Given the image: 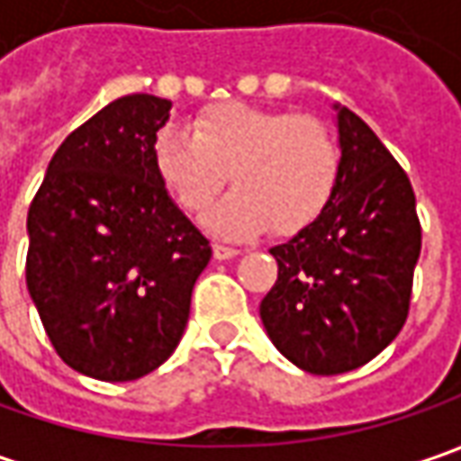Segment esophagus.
<instances>
[{
  "label": "esophagus",
  "instance_id": "34e87169",
  "mask_svg": "<svg viewBox=\"0 0 461 461\" xmlns=\"http://www.w3.org/2000/svg\"><path fill=\"white\" fill-rule=\"evenodd\" d=\"M212 254H215V258H233V257H239L240 249H236V246H228V243H215V246H212Z\"/></svg>",
  "mask_w": 461,
  "mask_h": 461
}]
</instances>
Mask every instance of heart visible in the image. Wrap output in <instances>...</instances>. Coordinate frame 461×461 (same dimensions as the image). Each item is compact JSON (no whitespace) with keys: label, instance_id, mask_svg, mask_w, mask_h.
Wrapping results in <instances>:
<instances>
[{"label":"heart","instance_id":"obj_1","mask_svg":"<svg viewBox=\"0 0 461 461\" xmlns=\"http://www.w3.org/2000/svg\"><path fill=\"white\" fill-rule=\"evenodd\" d=\"M189 132L156 135L153 164L168 194L194 215L210 210L233 179L239 189L210 215L222 236H254L267 225L293 236L330 203L341 153L318 117L218 102L194 115Z\"/></svg>","mask_w":461,"mask_h":461}]
</instances>
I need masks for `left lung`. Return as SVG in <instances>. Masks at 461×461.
Masks as SVG:
<instances>
[{
  "label": "left lung",
  "instance_id": "1",
  "mask_svg": "<svg viewBox=\"0 0 461 461\" xmlns=\"http://www.w3.org/2000/svg\"><path fill=\"white\" fill-rule=\"evenodd\" d=\"M339 140L330 203L269 249L279 269L258 308L276 348L310 375L351 372L398 336L420 254L416 192L395 156L346 107Z\"/></svg>",
  "mask_w": 461,
  "mask_h": 461
}]
</instances>
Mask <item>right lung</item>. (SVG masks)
Instances as JSON below:
<instances>
[{
    "mask_svg": "<svg viewBox=\"0 0 461 461\" xmlns=\"http://www.w3.org/2000/svg\"><path fill=\"white\" fill-rule=\"evenodd\" d=\"M168 110L153 95L110 102L59 146L27 210L30 297L56 354L95 380L167 362L212 257L153 164Z\"/></svg>",
    "mask_w": 461,
    "mask_h": 461,
    "instance_id": "add662e5",
    "label": "right lung"
}]
</instances>
